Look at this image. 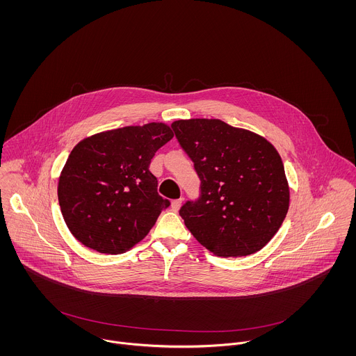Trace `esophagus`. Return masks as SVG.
Returning a JSON list of instances; mask_svg holds the SVG:
<instances>
[{
  "mask_svg": "<svg viewBox=\"0 0 356 356\" xmlns=\"http://www.w3.org/2000/svg\"><path fill=\"white\" fill-rule=\"evenodd\" d=\"M181 205H182V199H178V200H172V202H171V208H172L174 211H178V209L181 208Z\"/></svg>",
  "mask_w": 356,
  "mask_h": 356,
  "instance_id": "esophagus-1",
  "label": "esophagus"
}]
</instances>
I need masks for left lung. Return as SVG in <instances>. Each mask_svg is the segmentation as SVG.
Segmentation results:
<instances>
[{
  "label": "left lung",
  "mask_w": 356,
  "mask_h": 356,
  "mask_svg": "<svg viewBox=\"0 0 356 356\" xmlns=\"http://www.w3.org/2000/svg\"><path fill=\"white\" fill-rule=\"evenodd\" d=\"M171 126L202 179L200 200L179 211L186 227L216 256L260 251L289 208L278 151L264 137L219 119H181Z\"/></svg>",
  "instance_id": "8db88e82"
}]
</instances>
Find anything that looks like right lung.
<instances>
[{
  "instance_id": "right-lung-1",
  "label": "right lung",
  "mask_w": 356,
  "mask_h": 356,
  "mask_svg": "<svg viewBox=\"0 0 356 356\" xmlns=\"http://www.w3.org/2000/svg\"><path fill=\"white\" fill-rule=\"evenodd\" d=\"M174 137L152 122L106 130L79 141L60 172L57 196L64 222L85 247L119 254L137 245L170 202L149 171L154 152Z\"/></svg>"
}]
</instances>
